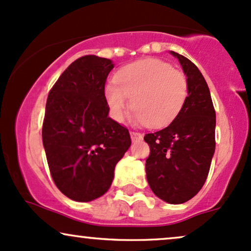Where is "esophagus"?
I'll return each instance as SVG.
<instances>
[{
  "label": "esophagus",
  "mask_w": 251,
  "mask_h": 251,
  "mask_svg": "<svg viewBox=\"0 0 251 251\" xmlns=\"http://www.w3.org/2000/svg\"><path fill=\"white\" fill-rule=\"evenodd\" d=\"M130 136H131L132 142H137V141L142 140L143 138L142 134H140V132H136V131H130Z\"/></svg>",
  "instance_id": "obj_1"
}]
</instances>
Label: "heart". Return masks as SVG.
Returning a JSON list of instances; mask_svg holds the SVG:
<instances>
[{
  "instance_id": "b5f03b06",
  "label": "heart",
  "mask_w": 251,
  "mask_h": 251,
  "mask_svg": "<svg viewBox=\"0 0 251 251\" xmlns=\"http://www.w3.org/2000/svg\"><path fill=\"white\" fill-rule=\"evenodd\" d=\"M188 95L185 76L167 62L146 58L129 64L107 84L104 96L113 119L123 122L128 109H135L137 126H164L177 116Z\"/></svg>"
}]
</instances>
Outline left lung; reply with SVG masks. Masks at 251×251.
Here are the masks:
<instances>
[{"label":"left lung","instance_id":"8db88e82","mask_svg":"<svg viewBox=\"0 0 251 251\" xmlns=\"http://www.w3.org/2000/svg\"><path fill=\"white\" fill-rule=\"evenodd\" d=\"M170 54L187 76L188 96L167 128L144 136L150 147L146 173L150 189L158 199L181 204L193 199L207 179L215 152L216 114L199 68L177 52Z\"/></svg>","mask_w":251,"mask_h":251}]
</instances>
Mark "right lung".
Returning <instances> with one entry per match:
<instances>
[{
    "label": "right lung",
    "instance_id": "add662e5",
    "mask_svg": "<svg viewBox=\"0 0 251 251\" xmlns=\"http://www.w3.org/2000/svg\"><path fill=\"white\" fill-rule=\"evenodd\" d=\"M114 63L87 55L62 73L47 99L42 141L51 177L73 201L107 193L131 144L128 129L108 116L104 85Z\"/></svg>",
    "mask_w": 251,
    "mask_h": 251
}]
</instances>
